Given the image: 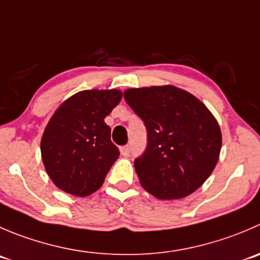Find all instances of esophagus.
<instances>
[{
    "mask_svg": "<svg viewBox=\"0 0 260 260\" xmlns=\"http://www.w3.org/2000/svg\"><path fill=\"white\" fill-rule=\"evenodd\" d=\"M120 153H122L123 156H129L131 155V146H123V147H120Z\"/></svg>",
    "mask_w": 260,
    "mask_h": 260,
    "instance_id": "1",
    "label": "esophagus"
}]
</instances>
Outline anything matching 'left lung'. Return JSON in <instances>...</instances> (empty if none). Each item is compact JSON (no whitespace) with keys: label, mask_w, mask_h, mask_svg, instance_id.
Here are the masks:
<instances>
[{"label":"left lung","mask_w":260,"mask_h":260,"mask_svg":"<svg viewBox=\"0 0 260 260\" xmlns=\"http://www.w3.org/2000/svg\"><path fill=\"white\" fill-rule=\"evenodd\" d=\"M124 99L147 129L145 152L135 160L141 185L158 200H179L197 190L221 151L222 137L212 113L171 85L129 89Z\"/></svg>","instance_id":"8db88e82"}]
</instances>
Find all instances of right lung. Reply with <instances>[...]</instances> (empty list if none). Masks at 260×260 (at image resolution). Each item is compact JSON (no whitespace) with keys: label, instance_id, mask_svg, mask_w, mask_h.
<instances>
[{"label":"right lung","instance_id":"right-lung-1","mask_svg":"<svg viewBox=\"0 0 260 260\" xmlns=\"http://www.w3.org/2000/svg\"><path fill=\"white\" fill-rule=\"evenodd\" d=\"M120 99L119 90H86L67 99L50 118L40 151L48 175L63 191L86 197L103 185L119 157L104 118Z\"/></svg>","mask_w":260,"mask_h":260}]
</instances>
